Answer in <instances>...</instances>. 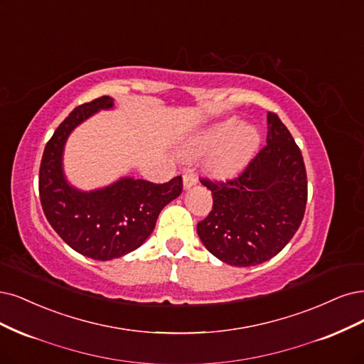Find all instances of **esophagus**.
I'll return each mask as SVG.
<instances>
[{
  "label": "esophagus",
  "mask_w": 364,
  "mask_h": 364,
  "mask_svg": "<svg viewBox=\"0 0 364 364\" xmlns=\"http://www.w3.org/2000/svg\"><path fill=\"white\" fill-rule=\"evenodd\" d=\"M196 183H197V178H196L194 173H185L183 174V188H185V190H188V188H191Z\"/></svg>",
  "instance_id": "34e87169"
}]
</instances>
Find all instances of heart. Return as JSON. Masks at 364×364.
Wrapping results in <instances>:
<instances>
[{
	"instance_id": "obj_1",
	"label": "heart",
	"mask_w": 364,
	"mask_h": 364,
	"mask_svg": "<svg viewBox=\"0 0 364 364\" xmlns=\"http://www.w3.org/2000/svg\"><path fill=\"white\" fill-rule=\"evenodd\" d=\"M260 144V134L255 127L241 124L237 119L218 123L188 149L191 155L210 154L208 168L217 178H232L253 158Z\"/></svg>"
}]
</instances>
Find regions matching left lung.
<instances>
[{"instance_id":"1","label":"left lung","mask_w":364,"mask_h":364,"mask_svg":"<svg viewBox=\"0 0 364 364\" xmlns=\"http://www.w3.org/2000/svg\"><path fill=\"white\" fill-rule=\"evenodd\" d=\"M267 146L235 179H200L212 210L197 224L203 245L233 267L269 260L298 230L307 203L301 150L275 112H268Z\"/></svg>"}]
</instances>
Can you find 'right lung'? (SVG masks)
I'll return each instance as SVG.
<instances>
[{
    "label": "right lung",
    "mask_w": 364,
    "mask_h": 364,
    "mask_svg": "<svg viewBox=\"0 0 364 364\" xmlns=\"http://www.w3.org/2000/svg\"><path fill=\"white\" fill-rule=\"evenodd\" d=\"M108 108H112L109 96L75 108L46 143L39 170L46 220L75 252L96 260L122 257L139 248L154 232L162 208L182 193L181 176L166 183L122 178L90 193L68 183L61 161L69 134L99 109Z\"/></svg>",
    "instance_id": "right-lung-1"
}]
</instances>
